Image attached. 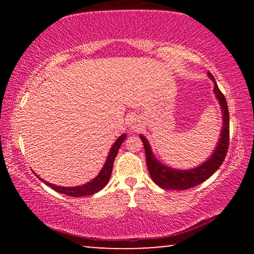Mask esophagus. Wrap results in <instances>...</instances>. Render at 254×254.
I'll return each instance as SVG.
<instances>
[{
	"mask_svg": "<svg viewBox=\"0 0 254 254\" xmlns=\"http://www.w3.org/2000/svg\"><path fill=\"white\" fill-rule=\"evenodd\" d=\"M140 121L136 118H131L128 120V127L132 131H137L140 128Z\"/></svg>",
	"mask_w": 254,
	"mask_h": 254,
	"instance_id": "obj_1",
	"label": "esophagus"
}]
</instances>
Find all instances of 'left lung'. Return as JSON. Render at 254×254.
Instances as JSON below:
<instances>
[{
	"mask_svg": "<svg viewBox=\"0 0 254 254\" xmlns=\"http://www.w3.org/2000/svg\"><path fill=\"white\" fill-rule=\"evenodd\" d=\"M208 76L214 81V93L222 106L223 127L221 133V139L218 141L217 147L207 161H205L203 165L197 167V168L190 170H176L173 168H168V167L161 165V163L153 157L148 140L145 139L143 135H140L144 145L145 159H147L149 174L151 176L153 182L163 189L185 190V189L192 188L197 186V185L204 183L206 179H208L215 171L220 168V166L222 165L226 157L227 149H229L230 144L229 109H227V103L224 94L220 91V88H218L213 75L208 72Z\"/></svg>",
	"mask_w": 254,
	"mask_h": 254,
	"instance_id": "1",
	"label": "left lung"
}]
</instances>
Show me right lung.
I'll return each mask as SVG.
<instances>
[{"label": "right lung", "mask_w": 254, "mask_h": 254, "mask_svg": "<svg viewBox=\"0 0 254 254\" xmlns=\"http://www.w3.org/2000/svg\"><path fill=\"white\" fill-rule=\"evenodd\" d=\"M126 134H123L119 137V139L115 141V143L113 144V147L110 150V154L106 159V162L103 169L100 171V174L96 176V178H94L91 180L88 184L83 185V186H77V187H60V186H56V185L49 184L47 182H44L47 186H49L54 189V190L60 192V194L64 195H68L70 197H80V196H89L95 194V192L100 191L101 189L104 188L106 186V184L109 183V180L111 178L112 175V170H113V163L115 160V157H117L118 151L121 144L123 143V141L126 140Z\"/></svg>", "instance_id": "1"}]
</instances>
